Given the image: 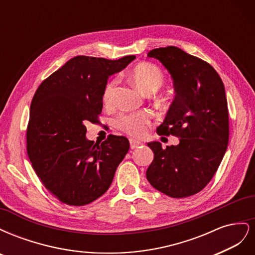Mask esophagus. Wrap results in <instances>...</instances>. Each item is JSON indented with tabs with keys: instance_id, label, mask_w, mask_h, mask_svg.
<instances>
[{
	"instance_id": "34e87169",
	"label": "esophagus",
	"mask_w": 255,
	"mask_h": 255,
	"mask_svg": "<svg viewBox=\"0 0 255 255\" xmlns=\"http://www.w3.org/2000/svg\"><path fill=\"white\" fill-rule=\"evenodd\" d=\"M142 142L141 141H138L136 139H133V138H130L129 139V145H130V149H135L138 148V146L141 145Z\"/></svg>"
}]
</instances>
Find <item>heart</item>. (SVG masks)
I'll list each match as a JSON object with an SVG mask.
<instances>
[{"label":"heart","mask_w":255,"mask_h":255,"mask_svg":"<svg viewBox=\"0 0 255 255\" xmlns=\"http://www.w3.org/2000/svg\"><path fill=\"white\" fill-rule=\"evenodd\" d=\"M129 78L138 87L148 92V94L159 89L163 86L165 81L164 74L160 71V69L150 63H141L134 67L129 72ZM117 83V79H114L106 84L103 91L104 103L109 104L113 101ZM151 119V112L141 111L121 114L117 120H116V125L129 135L140 136L145 132L146 127L149 126Z\"/></svg>","instance_id":"b5f03b06"}]
</instances>
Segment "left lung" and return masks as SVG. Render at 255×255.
Here are the masks:
<instances>
[{
  "mask_svg": "<svg viewBox=\"0 0 255 255\" xmlns=\"http://www.w3.org/2000/svg\"><path fill=\"white\" fill-rule=\"evenodd\" d=\"M173 80L175 97L158 135L180 138L177 145L152 141L154 159L145 172L152 186L171 198H186L210 183L229 143V112L225 85L206 61L176 47L154 49Z\"/></svg>",
  "mask_w": 255,
  "mask_h": 255,
  "instance_id": "left-lung-1",
  "label": "left lung"
}]
</instances>
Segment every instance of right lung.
I'll use <instances>...</instances> for the list:
<instances>
[{"mask_svg": "<svg viewBox=\"0 0 255 255\" xmlns=\"http://www.w3.org/2000/svg\"><path fill=\"white\" fill-rule=\"evenodd\" d=\"M134 59L75 56L36 90L26 130L27 155L44 187L60 202L86 205L110 188L129 142L125 136L110 135L95 143L86 138L85 125L99 122L107 80Z\"/></svg>", "mask_w": 255, "mask_h": 255, "instance_id": "right-lung-1", "label": "right lung"}]
</instances>
